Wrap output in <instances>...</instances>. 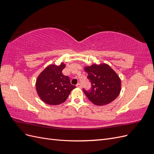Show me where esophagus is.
Returning a JSON list of instances; mask_svg holds the SVG:
<instances>
[{"label":"esophagus","mask_w":154,"mask_h":154,"mask_svg":"<svg viewBox=\"0 0 154 154\" xmlns=\"http://www.w3.org/2000/svg\"><path fill=\"white\" fill-rule=\"evenodd\" d=\"M76 87H78V88H81L82 85H81V84H80V83H77V84H76Z\"/></svg>","instance_id":"1"}]
</instances>
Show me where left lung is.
<instances>
[{
	"label": "left lung",
	"instance_id": "obj_1",
	"mask_svg": "<svg viewBox=\"0 0 154 154\" xmlns=\"http://www.w3.org/2000/svg\"><path fill=\"white\" fill-rule=\"evenodd\" d=\"M87 78L91 83L90 90L83 88L85 95L92 103L104 105L117 97L121 91V80L109 65L93 64L85 67Z\"/></svg>",
	"mask_w": 154,
	"mask_h": 154
}]
</instances>
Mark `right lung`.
I'll list each match as a JSON object with an SVG mask.
<instances>
[{
	"label": "right lung",
	"instance_id": "add662e5",
	"mask_svg": "<svg viewBox=\"0 0 154 154\" xmlns=\"http://www.w3.org/2000/svg\"><path fill=\"white\" fill-rule=\"evenodd\" d=\"M66 65H50L42 72L36 82V89L40 99L45 103L60 105L67 99L71 91L76 86L71 85L68 76L62 70Z\"/></svg>",
	"mask_w": 154,
	"mask_h": 154
}]
</instances>
